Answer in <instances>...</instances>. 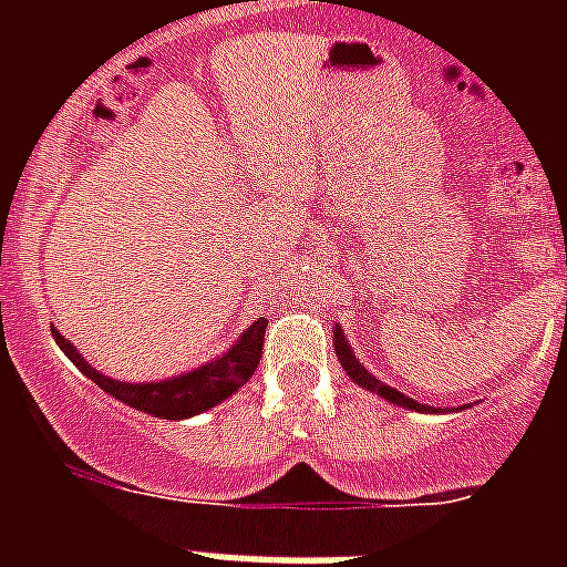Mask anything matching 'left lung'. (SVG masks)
Segmentation results:
<instances>
[{"mask_svg":"<svg viewBox=\"0 0 567 567\" xmlns=\"http://www.w3.org/2000/svg\"><path fill=\"white\" fill-rule=\"evenodd\" d=\"M336 353H338V359H341V364H344V368H347V373H350V377H353L355 382H359V385H362V388H368V391H377L379 396H385L388 403L405 405V409H412V412H430V405H423V403H417V400H412V396L400 394L396 388L385 385V382H379V379L373 377V373L364 371L362 362H355L353 350L347 347L344 336H341V329H336Z\"/></svg>","mask_w":567,"mask_h":567,"instance_id":"obj_1","label":"left lung"}]
</instances>
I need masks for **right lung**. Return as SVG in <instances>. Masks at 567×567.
<instances>
[{"instance_id":"right-lung-1","label":"right lung","mask_w":567,"mask_h":567,"mask_svg":"<svg viewBox=\"0 0 567 567\" xmlns=\"http://www.w3.org/2000/svg\"><path fill=\"white\" fill-rule=\"evenodd\" d=\"M265 329L267 320L258 318L238 338V344L231 347L229 353H223L220 359H214V362L203 364V368H196L190 373H182V377L162 379V382H144V385H128V382L102 377L100 371H93L91 364L84 362L79 350L61 332L52 329V338H55V344L64 350L66 359L84 377L93 379L111 396H117L120 403L132 405L137 412L164 417V421H182V417L199 414L220 403V400H226V396L235 394L252 377V371L258 368V359H261V347H265Z\"/></svg>"}]
</instances>
